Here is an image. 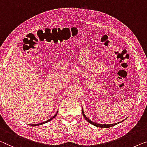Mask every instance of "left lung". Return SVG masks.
<instances>
[{"instance_id":"8db88e82","label":"left lung","mask_w":147,"mask_h":147,"mask_svg":"<svg viewBox=\"0 0 147 147\" xmlns=\"http://www.w3.org/2000/svg\"><path fill=\"white\" fill-rule=\"evenodd\" d=\"M82 115H83L84 118L86 119V121H88L89 123L92 124V125H94V126H95V127H100V128H109V127H113V126L117 125V124H119V123H122V122L124 121V120H123V121H121V122H119V123H117L106 124V125H105V124H104V125H102V124H98V123H94V122L92 121L91 120H90L89 119H88V118H87V117H86V116L85 115V114H84V113L83 109H82Z\"/></svg>"}]
</instances>
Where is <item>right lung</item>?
<instances>
[{"instance_id": "right-lung-1", "label": "right lung", "mask_w": 147, "mask_h": 147, "mask_svg": "<svg viewBox=\"0 0 147 147\" xmlns=\"http://www.w3.org/2000/svg\"><path fill=\"white\" fill-rule=\"evenodd\" d=\"M58 113V112H57ZM57 113H56V114L53 116V117H51L50 119H49V120H47V121H45V122H43V123H38V124H35V125H30L31 126H32V127H36V126H38V125H43V124H45V123H48V122H49V121H51V120H53L54 118H55L56 116L57 115Z\"/></svg>"}]
</instances>
